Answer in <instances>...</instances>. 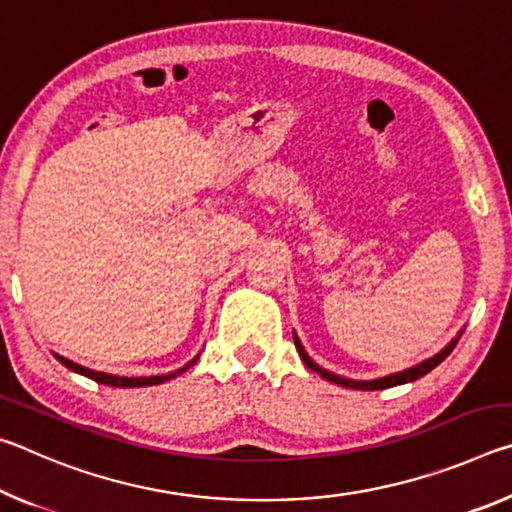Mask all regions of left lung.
<instances>
[{
    "label": "left lung",
    "instance_id": "1",
    "mask_svg": "<svg viewBox=\"0 0 512 512\" xmlns=\"http://www.w3.org/2000/svg\"><path fill=\"white\" fill-rule=\"evenodd\" d=\"M458 339H461V336H456V339H454L452 343H449L443 352H438L436 357L422 361V363H418V366H413V368H409V370L395 372V375H388V377H381V379H372V381H354V379L339 377V375H334V372H327V370H323L320 366H316V363L307 357V352L302 350L298 336L293 334V341H296V350L300 352V359L305 361V366H307L309 370L318 372L320 377L327 379V381H332V384H339V386H345V388H359V391H381V388L400 386V384H406V381H415V379L424 377V375H427V372H431L433 368H436L440 361H445V359L449 357V352H452V350L456 348Z\"/></svg>",
    "mask_w": 512,
    "mask_h": 512
}]
</instances>
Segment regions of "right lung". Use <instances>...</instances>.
<instances>
[{"instance_id":"right-lung-1","label":"right lung","mask_w":512,"mask_h":512,"mask_svg":"<svg viewBox=\"0 0 512 512\" xmlns=\"http://www.w3.org/2000/svg\"><path fill=\"white\" fill-rule=\"evenodd\" d=\"M56 359L63 363L65 368L79 372V375H83V377H90L94 381H99V384L117 386V388H140V386H155V384H162V381H167V379H173L176 375H180V372H185L187 368H192L198 357L192 363H187L185 368L171 372V375H155V377H117V375H108V372H97V370L83 368V366H79V363H74V361H69L65 357H60V354H56Z\"/></svg>"}]
</instances>
